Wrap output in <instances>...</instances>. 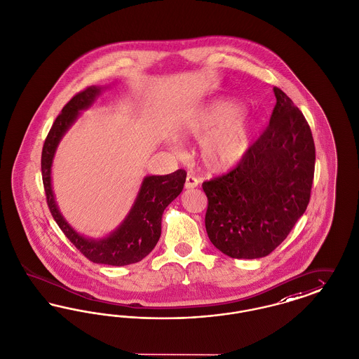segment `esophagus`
Returning a JSON list of instances; mask_svg holds the SVG:
<instances>
[{"instance_id": "obj_1", "label": "esophagus", "mask_w": 359, "mask_h": 359, "mask_svg": "<svg viewBox=\"0 0 359 359\" xmlns=\"http://www.w3.org/2000/svg\"><path fill=\"white\" fill-rule=\"evenodd\" d=\"M198 185H200V180L196 178V177L191 175V174H187L185 187H187V189H193V187H197Z\"/></svg>"}]
</instances>
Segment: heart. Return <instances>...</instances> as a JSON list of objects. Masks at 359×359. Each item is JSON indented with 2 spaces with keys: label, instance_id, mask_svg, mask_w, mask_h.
Returning a JSON list of instances; mask_svg holds the SVG:
<instances>
[{
  "label": "heart",
  "instance_id": "1",
  "mask_svg": "<svg viewBox=\"0 0 359 359\" xmlns=\"http://www.w3.org/2000/svg\"><path fill=\"white\" fill-rule=\"evenodd\" d=\"M185 137L201 138V156L215 170L238 165L250 151L252 122L231 99H215L196 109L182 125Z\"/></svg>",
  "mask_w": 359,
  "mask_h": 359
}]
</instances>
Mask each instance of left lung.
Masks as SVG:
<instances>
[{
    "label": "left lung",
    "mask_w": 359,
    "mask_h": 359,
    "mask_svg": "<svg viewBox=\"0 0 359 359\" xmlns=\"http://www.w3.org/2000/svg\"><path fill=\"white\" fill-rule=\"evenodd\" d=\"M276 104L263 135L233 170L203 182L205 228L233 259H259L285 240L310 203L315 170L311 128L273 87Z\"/></svg>",
    "instance_id": "1"
}]
</instances>
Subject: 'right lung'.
I'll return each mask as SVG.
<instances>
[{"instance_id": "add662e5", "label": "right lung", "mask_w": 359, "mask_h": 359, "mask_svg": "<svg viewBox=\"0 0 359 359\" xmlns=\"http://www.w3.org/2000/svg\"><path fill=\"white\" fill-rule=\"evenodd\" d=\"M106 87L91 86L75 95L64 107L48 133L41 154V174L49 210L62 233L88 260L96 264H134L144 259L161 237V221L166 206L184 189L187 172L180 169L166 175L143 178L138 196L122 224L103 238H90L78 233L62 217L52 189V162L56 149L68 128L75 123L80 111L91 107Z\"/></svg>"}]
</instances>
